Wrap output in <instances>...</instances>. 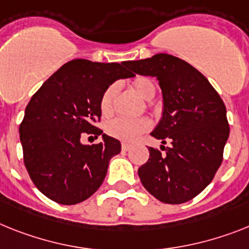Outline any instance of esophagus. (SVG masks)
<instances>
[{
	"instance_id": "1",
	"label": "esophagus",
	"mask_w": 249,
	"mask_h": 249,
	"mask_svg": "<svg viewBox=\"0 0 249 249\" xmlns=\"http://www.w3.org/2000/svg\"><path fill=\"white\" fill-rule=\"evenodd\" d=\"M131 148L130 144H126V143H123L121 144V149H123V152H128L129 149Z\"/></svg>"
}]
</instances>
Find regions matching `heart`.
I'll return each mask as SVG.
<instances>
[{"mask_svg": "<svg viewBox=\"0 0 249 249\" xmlns=\"http://www.w3.org/2000/svg\"><path fill=\"white\" fill-rule=\"evenodd\" d=\"M131 89H134L142 99L152 100L156 96V85L148 77H137L131 81ZM118 93V86L110 85L104 91L100 99V111L102 116H110L114 111L115 96ZM149 129V121L144 118L139 119H123L116 118L106 124V133L119 141L131 142L137 141L139 135Z\"/></svg>", "mask_w": 249, "mask_h": 249, "instance_id": "heart-1", "label": "heart"}]
</instances>
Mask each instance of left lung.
<instances>
[{
  "label": "left lung",
  "mask_w": 249,
  "mask_h": 249,
  "mask_svg": "<svg viewBox=\"0 0 249 249\" xmlns=\"http://www.w3.org/2000/svg\"><path fill=\"white\" fill-rule=\"evenodd\" d=\"M141 76L156 77L163 114L150 135L170 147H149V160L138 170L149 194L166 204L190 201L214 178L229 137L227 108L206 77L185 60L160 53L128 60Z\"/></svg>",
  "instance_id": "8db88e82"
}]
</instances>
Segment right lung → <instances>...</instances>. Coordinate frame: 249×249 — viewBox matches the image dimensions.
I'll return each mask as SVG.
<instances>
[{
	"mask_svg": "<svg viewBox=\"0 0 249 249\" xmlns=\"http://www.w3.org/2000/svg\"><path fill=\"white\" fill-rule=\"evenodd\" d=\"M121 63L73 59L52 74L31 97L20 125L24 163L31 181L50 200L74 205L93 195L120 153L118 139L80 143L83 132L102 134L100 99L115 81L134 77Z\"/></svg>",
	"mask_w": 249,
	"mask_h": 249,
	"instance_id": "1",
	"label": "right lung"
}]
</instances>
